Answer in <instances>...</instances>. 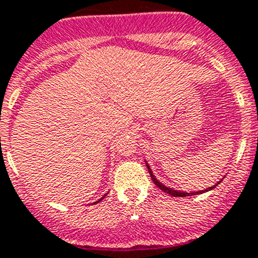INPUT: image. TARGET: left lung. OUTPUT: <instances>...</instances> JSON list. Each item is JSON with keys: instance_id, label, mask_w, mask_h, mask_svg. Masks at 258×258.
<instances>
[{"instance_id": "8db88e82", "label": "left lung", "mask_w": 258, "mask_h": 258, "mask_svg": "<svg viewBox=\"0 0 258 258\" xmlns=\"http://www.w3.org/2000/svg\"><path fill=\"white\" fill-rule=\"evenodd\" d=\"M146 166H147V169H149V173H150V175H151L152 181H154V183L156 184L157 187L160 188L161 191H164V192L169 194V195H172V197H174V198L192 197V195H199V194L207 192V191H211V190H213V188H216V186H218V184L221 183V181H222V179H221V181H218L217 183H216V184H213V186H211V187L206 188V190L197 191V192H195V191H192V192H186V191H179V190H174V188H170V187H168V186H165V184H163V183H161L160 181H157V178H156V177H155V174H154V173H152V170H151V168H150V165H149V164L146 163Z\"/></svg>"}]
</instances>
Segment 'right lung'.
Instances as JSON below:
<instances>
[{"label": "right lung", "mask_w": 258, "mask_h": 258, "mask_svg": "<svg viewBox=\"0 0 258 258\" xmlns=\"http://www.w3.org/2000/svg\"><path fill=\"white\" fill-rule=\"evenodd\" d=\"M104 197H106V195H104ZM104 197H103V198H104ZM103 198H101V199H99V200H97V202H95V203H99V202H101L102 199H103Z\"/></svg>", "instance_id": "obj_1"}]
</instances>
